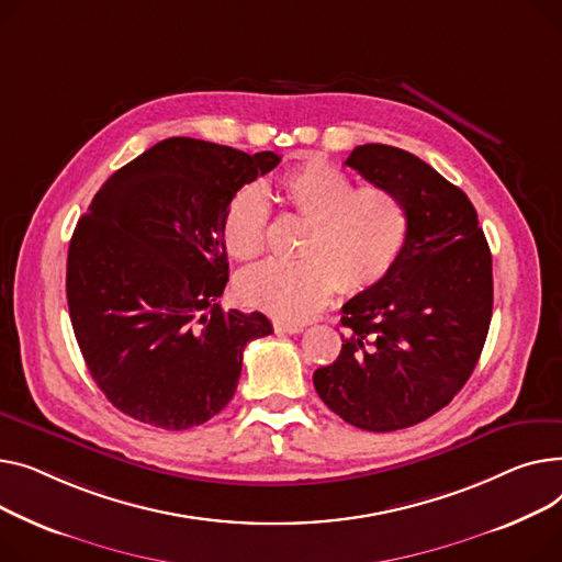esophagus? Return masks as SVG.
Listing matches in <instances>:
<instances>
[{
  "label": "esophagus",
  "instance_id": "esophagus-1",
  "mask_svg": "<svg viewBox=\"0 0 562 562\" xmlns=\"http://www.w3.org/2000/svg\"><path fill=\"white\" fill-rule=\"evenodd\" d=\"M274 331L277 334H285V336H294V334H302L304 326L302 324H288V322H274Z\"/></svg>",
  "mask_w": 562,
  "mask_h": 562
}]
</instances>
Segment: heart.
<instances>
[{
  "mask_svg": "<svg viewBox=\"0 0 562 562\" xmlns=\"http://www.w3.org/2000/svg\"><path fill=\"white\" fill-rule=\"evenodd\" d=\"M285 204L306 220L296 256L268 260L238 279V296L279 322H306L331 300L376 285L397 262L408 238V211L381 186L356 188L353 179L324 158H308L281 177ZM270 206L258 183L243 186L224 211L222 243L238 260L266 251Z\"/></svg>",
  "mask_w": 562,
  "mask_h": 562,
  "instance_id": "b5f03b06",
  "label": "heart"
}]
</instances>
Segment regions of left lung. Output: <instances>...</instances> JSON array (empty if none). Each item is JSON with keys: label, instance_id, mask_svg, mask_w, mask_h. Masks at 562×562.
<instances>
[{"label": "left lung", "instance_id": "8db88e82", "mask_svg": "<svg viewBox=\"0 0 562 562\" xmlns=\"http://www.w3.org/2000/svg\"><path fill=\"white\" fill-rule=\"evenodd\" d=\"M345 165L400 196L408 238L392 270L342 306V349L313 383L345 422L400 431L445 408L474 372L492 319V256L468 194L415 154L370 143Z\"/></svg>", "mask_w": 562, "mask_h": 562}]
</instances>
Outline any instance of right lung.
Masks as SVG:
<instances>
[{
  "instance_id": "add662e5",
  "label": "right lung",
  "mask_w": 562,
  "mask_h": 562,
  "mask_svg": "<svg viewBox=\"0 0 562 562\" xmlns=\"http://www.w3.org/2000/svg\"><path fill=\"white\" fill-rule=\"evenodd\" d=\"M281 156L168 138L94 194L68 251V306L90 376L124 415L186 431L234 397L247 342L272 334L222 311L224 211Z\"/></svg>"
}]
</instances>
